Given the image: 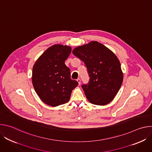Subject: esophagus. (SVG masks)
<instances>
[{
    "label": "esophagus",
    "instance_id": "esophagus-1",
    "mask_svg": "<svg viewBox=\"0 0 152 152\" xmlns=\"http://www.w3.org/2000/svg\"><path fill=\"white\" fill-rule=\"evenodd\" d=\"M77 82H78V83H79V85L80 84V79L79 78V79H77Z\"/></svg>",
    "mask_w": 152,
    "mask_h": 152
}]
</instances>
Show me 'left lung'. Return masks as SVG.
Here are the masks:
<instances>
[{"label": "left lung", "mask_w": 152, "mask_h": 152, "mask_svg": "<svg viewBox=\"0 0 152 152\" xmlns=\"http://www.w3.org/2000/svg\"><path fill=\"white\" fill-rule=\"evenodd\" d=\"M72 52L85 63L90 77L88 85H82L86 99L96 105L110 103L123 80L121 64L115 54L96 41L78 46Z\"/></svg>", "instance_id": "obj_1"}]
</instances>
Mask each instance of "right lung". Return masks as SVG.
Returning <instances> with one entry per match:
<instances>
[{
  "label": "right lung",
  "instance_id": "1",
  "mask_svg": "<svg viewBox=\"0 0 152 152\" xmlns=\"http://www.w3.org/2000/svg\"><path fill=\"white\" fill-rule=\"evenodd\" d=\"M72 48L54 45L44 52L35 62L32 75L34 88L39 99L55 107L66 103L72 90L78 85L70 77V70L65 64Z\"/></svg>",
  "mask_w": 152,
  "mask_h": 152
}]
</instances>
